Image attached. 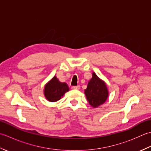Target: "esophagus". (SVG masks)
Returning a JSON list of instances; mask_svg holds the SVG:
<instances>
[{"instance_id":"34e87169","label":"esophagus","mask_w":151,"mask_h":151,"mask_svg":"<svg viewBox=\"0 0 151 151\" xmlns=\"http://www.w3.org/2000/svg\"><path fill=\"white\" fill-rule=\"evenodd\" d=\"M72 88H73V89H75V90H79V89H80V86H79V85H78V86H73Z\"/></svg>"}]
</instances>
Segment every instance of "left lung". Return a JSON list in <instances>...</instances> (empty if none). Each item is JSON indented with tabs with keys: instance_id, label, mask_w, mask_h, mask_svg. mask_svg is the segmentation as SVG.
Here are the masks:
<instances>
[{
	"instance_id": "obj_1",
	"label": "left lung",
	"mask_w": 151,
	"mask_h": 151,
	"mask_svg": "<svg viewBox=\"0 0 151 151\" xmlns=\"http://www.w3.org/2000/svg\"><path fill=\"white\" fill-rule=\"evenodd\" d=\"M85 94L90 105L93 107H98L107 100L109 92L105 82L100 79L94 72L93 77L88 83Z\"/></svg>"
}]
</instances>
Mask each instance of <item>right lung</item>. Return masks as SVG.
Listing matches in <instances>:
<instances>
[{"label":"right lung","instance_id":"1","mask_svg":"<svg viewBox=\"0 0 151 151\" xmlns=\"http://www.w3.org/2000/svg\"><path fill=\"white\" fill-rule=\"evenodd\" d=\"M68 91L69 87L66 83L60 82L57 77L54 76L45 85L44 94L48 101L55 102L59 100Z\"/></svg>","mask_w":151,"mask_h":151}]
</instances>
